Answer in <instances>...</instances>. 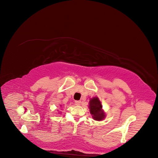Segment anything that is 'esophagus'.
Returning a JSON list of instances; mask_svg holds the SVG:
<instances>
[{
	"label": "esophagus",
	"mask_w": 158,
	"mask_h": 158,
	"mask_svg": "<svg viewBox=\"0 0 158 158\" xmlns=\"http://www.w3.org/2000/svg\"><path fill=\"white\" fill-rule=\"evenodd\" d=\"M80 103H81V101H75V104L76 106H79V105H80Z\"/></svg>",
	"instance_id": "34e87169"
}]
</instances>
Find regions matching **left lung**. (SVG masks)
I'll return each mask as SVG.
<instances>
[{
  "instance_id": "left-lung-1",
  "label": "left lung",
  "mask_w": 158,
  "mask_h": 158,
  "mask_svg": "<svg viewBox=\"0 0 158 158\" xmlns=\"http://www.w3.org/2000/svg\"><path fill=\"white\" fill-rule=\"evenodd\" d=\"M88 107L90 114L95 121H100L106 118V113L103 111L102 103L98 97H94L89 99Z\"/></svg>"
}]
</instances>
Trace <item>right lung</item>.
I'll list each match as a JSON object with an SVG mask.
<instances>
[{"label": "right lung", "instance_id": "add662e5", "mask_svg": "<svg viewBox=\"0 0 158 158\" xmlns=\"http://www.w3.org/2000/svg\"><path fill=\"white\" fill-rule=\"evenodd\" d=\"M60 107H62V106H61V105H60ZM60 113H59V114H60ZM58 114H59V113H58Z\"/></svg>", "mask_w": 158, "mask_h": 158}]
</instances>
